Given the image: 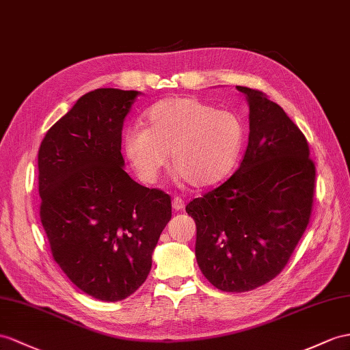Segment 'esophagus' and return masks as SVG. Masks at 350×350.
Segmentation results:
<instances>
[{
    "instance_id": "obj_1",
    "label": "esophagus",
    "mask_w": 350,
    "mask_h": 350,
    "mask_svg": "<svg viewBox=\"0 0 350 350\" xmlns=\"http://www.w3.org/2000/svg\"><path fill=\"white\" fill-rule=\"evenodd\" d=\"M184 206H185V203H184V200L181 198H174L172 199V208L175 211H183Z\"/></svg>"
}]
</instances>
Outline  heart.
I'll return each instance as SVG.
<instances>
[{
  "instance_id": "b5f03b06",
  "label": "heart",
  "mask_w": 350,
  "mask_h": 350,
  "mask_svg": "<svg viewBox=\"0 0 350 350\" xmlns=\"http://www.w3.org/2000/svg\"><path fill=\"white\" fill-rule=\"evenodd\" d=\"M147 127H133L124 136V151L142 180L152 181L170 163L194 187L223 180L233 169L245 142V127L230 111L194 98H170L152 105Z\"/></svg>"
}]
</instances>
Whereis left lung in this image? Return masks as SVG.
Returning <instances> with one entry per match:
<instances>
[{
  "mask_svg": "<svg viewBox=\"0 0 350 350\" xmlns=\"http://www.w3.org/2000/svg\"><path fill=\"white\" fill-rule=\"evenodd\" d=\"M250 104L241 166L185 206L203 276L226 293H245L285 269L310 221L314 170L303 132L262 92L236 86Z\"/></svg>",
  "mask_w": 350,
  "mask_h": 350,
  "instance_id": "1",
  "label": "left lung"
}]
</instances>
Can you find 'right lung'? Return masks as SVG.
<instances>
[{"mask_svg": "<svg viewBox=\"0 0 350 350\" xmlns=\"http://www.w3.org/2000/svg\"><path fill=\"white\" fill-rule=\"evenodd\" d=\"M138 95L86 93L38 150L40 218L53 258L77 288L102 301H120L146 282L172 217L169 194L123 169V122Z\"/></svg>", "mask_w": 350, "mask_h": 350, "instance_id": "right-lung-1", "label": "right lung"}]
</instances>
